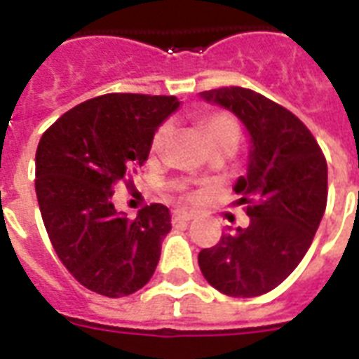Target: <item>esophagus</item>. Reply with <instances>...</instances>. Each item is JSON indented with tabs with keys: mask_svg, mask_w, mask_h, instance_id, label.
<instances>
[{
	"mask_svg": "<svg viewBox=\"0 0 359 359\" xmlns=\"http://www.w3.org/2000/svg\"><path fill=\"white\" fill-rule=\"evenodd\" d=\"M191 219H194V215L189 213V211H183V209H176L172 213V222L174 224H177V222H189Z\"/></svg>",
	"mask_w": 359,
	"mask_h": 359,
	"instance_id": "1",
	"label": "esophagus"
}]
</instances>
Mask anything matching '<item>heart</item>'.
Listing matches in <instances>:
<instances>
[{"label":"heart","mask_w":359,"mask_h":359,"mask_svg":"<svg viewBox=\"0 0 359 359\" xmlns=\"http://www.w3.org/2000/svg\"><path fill=\"white\" fill-rule=\"evenodd\" d=\"M200 128H202L205 139H208L209 148L217 144H224L231 142L237 146L241 139V128L239 122L226 111H208L200 116ZM172 135V124L166 120L156 130L150 142L151 156H159L165 150L166 142ZM198 193H187L189 198H194Z\"/></svg>","instance_id":"obj_1"}]
</instances>
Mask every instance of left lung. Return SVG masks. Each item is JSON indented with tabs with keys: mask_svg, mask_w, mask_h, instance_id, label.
<instances>
[{
	"mask_svg": "<svg viewBox=\"0 0 359 359\" xmlns=\"http://www.w3.org/2000/svg\"><path fill=\"white\" fill-rule=\"evenodd\" d=\"M202 98L231 109L250 133L248 174L235 185L250 224L222 233L198 254V265L220 293L259 297L278 287L311 246L328 200L326 157L302 120L256 90L222 87Z\"/></svg>",
	"mask_w": 359,
	"mask_h": 359,
	"instance_id": "obj_1",
	"label": "left lung"
}]
</instances>
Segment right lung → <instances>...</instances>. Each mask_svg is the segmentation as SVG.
<instances>
[{
    "label": "right lung",
    "instance_id": "right-lung-1",
    "mask_svg": "<svg viewBox=\"0 0 359 359\" xmlns=\"http://www.w3.org/2000/svg\"><path fill=\"white\" fill-rule=\"evenodd\" d=\"M177 105L176 96L103 94L66 111L40 139L34 189L46 231L62 265L94 293L128 297L156 272L170 211L150 203L128 219L111 196L116 183H133L157 126Z\"/></svg>",
    "mask_w": 359,
    "mask_h": 359
}]
</instances>
